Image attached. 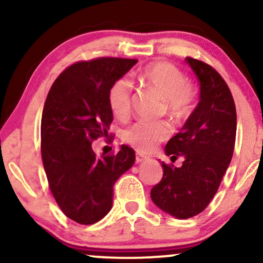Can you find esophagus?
<instances>
[{"label": "esophagus", "mask_w": 263, "mask_h": 263, "mask_svg": "<svg viewBox=\"0 0 263 263\" xmlns=\"http://www.w3.org/2000/svg\"><path fill=\"white\" fill-rule=\"evenodd\" d=\"M146 159L147 157L141 155V153H137V155H136V163H142L143 161H146Z\"/></svg>", "instance_id": "34e87169"}]
</instances>
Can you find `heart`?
I'll use <instances>...</instances> for the list:
<instances>
[{"label": "heart", "instance_id": "obj_1", "mask_svg": "<svg viewBox=\"0 0 263 263\" xmlns=\"http://www.w3.org/2000/svg\"><path fill=\"white\" fill-rule=\"evenodd\" d=\"M146 85L152 87L164 100L165 114L173 121H180L188 116L192 108L193 90L188 78L177 66L167 62H159L147 66L141 74ZM108 105L119 119H125L131 108V84L122 78L115 81L108 91ZM171 135L167 123L138 121L122 132L126 143L138 152L148 153Z\"/></svg>", "mask_w": 263, "mask_h": 263}]
</instances>
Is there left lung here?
<instances>
[{
	"label": "left lung",
	"mask_w": 263,
	"mask_h": 263,
	"mask_svg": "<svg viewBox=\"0 0 263 263\" xmlns=\"http://www.w3.org/2000/svg\"><path fill=\"white\" fill-rule=\"evenodd\" d=\"M199 81V102L183 127L165 144V155L182 167L161 163L162 180L151 190L159 209L177 219L201 213L221 183L236 138V108L230 89L210 65L185 58Z\"/></svg>",
	"instance_id": "1"
}]
</instances>
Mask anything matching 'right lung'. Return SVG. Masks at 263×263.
I'll list each match as a JSON object with an SVG mask.
<instances>
[{
  "label": "right lung",
  "instance_id": "add662e5",
  "mask_svg": "<svg viewBox=\"0 0 263 263\" xmlns=\"http://www.w3.org/2000/svg\"><path fill=\"white\" fill-rule=\"evenodd\" d=\"M137 60L100 58L65 69L54 81L41 122L42 159L49 188L69 219L83 225L101 220L112 208L114 184L135 163L122 144L112 156H96L91 142L106 137L112 122L108 91Z\"/></svg>",
  "mask_w": 263,
  "mask_h": 263
}]
</instances>
